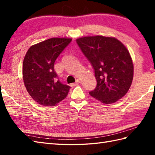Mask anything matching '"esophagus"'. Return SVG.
Returning a JSON list of instances; mask_svg holds the SVG:
<instances>
[{"label":"esophagus","mask_w":155,"mask_h":155,"mask_svg":"<svg viewBox=\"0 0 155 155\" xmlns=\"http://www.w3.org/2000/svg\"><path fill=\"white\" fill-rule=\"evenodd\" d=\"M80 83H81V81L77 79V81H76V83H72V84H71V86H77V85H78Z\"/></svg>","instance_id":"34e87169"}]
</instances>
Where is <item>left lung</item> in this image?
Listing matches in <instances>:
<instances>
[{"instance_id": "left-lung-1", "label": "left lung", "mask_w": 155, "mask_h": 155, "mask_svg": "<svg viewBox=\"0 0 155 155\" xmlns=\"http://www.w3.org/2000/svg\"><path fill=\"white\" fill-rule=\"evenodd\" d=\"M94 69L97 87L89 94L103 104L123 98L132 84L134 66L127 48L113 37L86 36L77 39Z\"/></svg>"}]
</instances>
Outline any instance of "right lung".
<instances>
[{
	"label": "right lung",
	"instance_id": "right-lung-1",
	"mask_svg": "<svg viewBox=\"0 0 155 155\" xmlns=\"http://www.w3.org/2000/svg\"><path fill=\"white\" fill-rule=\"evenodd\" d=\"M72 41L71 38H51L32 45L22 64V78L30 96L39 104L54 107L67 97L70 87L57 79L56 59Z\"/></svg>",
	"mask_w": 155,
	"mask_h": 155
}]
</instances>
